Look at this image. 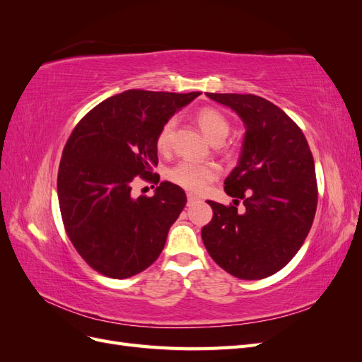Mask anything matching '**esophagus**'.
Segmentation results:
<instances>
[{"instance_id": "esophagus-1", "label": "esophagus", "mask_w": 362, "mask_h": 362, "mask_svg": "<svg viewBox=\"0 0 362 362\" xmlns=\"http://www.w3.org/2000/svg\"><path fill=\"white\" fill-rule=\"evenodd\" d=\"M199 201H201V199H199L196 194H192V193L187 194V202H189V205H192V204H194V202H199Z\"/></svg>"}]
</instances>
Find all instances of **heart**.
Here are the masks:
<instances>
[{
    "instance_id": "heart-1",
    "label": "heart",
    "mask_w": 362,
    "mask_h": 362,
    "mask_svg": "<svg viewBox=\"0 0 362 362\" xmlns=\"http://www.w3.org/2000/svg\"><path fill=\"white\" fill-rule=\"evenodd\" d=\"M196 122H198L204 136L216 144V141H223L229 133L228 119L216 108L205 107L196 115ZM175 122L168 120L160 129L157 136V148L160 151H168L172 141ZM217 168L213 164H201L189 160H182L169 170V180L175 184L181 185L182 189L190 192H201L208 184L217 177Z\"/></svg>"
}]
</instances>
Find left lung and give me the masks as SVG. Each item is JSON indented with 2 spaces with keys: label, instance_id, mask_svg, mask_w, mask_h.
Here are the masks:
<instances>
[{
  "label": "left lung",
  "instance_id": "1",
  "mask_svg": "<svg viewBox=\"0 0 362 362\" xmlns=\"http://www.w3.org/2000/svg\"><path fill=\"white\" fill-rule=\"evenodd\" d=\"M242 119L237 166L225 180L237 206L208 201L211 222L201 231L210 257L240 279H262L287 266L308 235L317 208L315 168L302 129L257 95L206 93Z\"/></svg>",
  "mask_w": 362,
  "mask_h": 362
}]
</instances>
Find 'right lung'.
<instances>
[{"label": "right lung", "instance_id": "right-lung-1", "mask_svg": "<svg viewBox=\"0 0 362 362\" xmlns=\"http://www.w3.org/2000/svg\"><path fill=\"white\" fill-rule=\"evenodd\" d=\"M199 95L125 90L74 128L59 168V205L74 247L96 272L125 279L161 254L185 193L169 181L151 198H134L131 189L137 177L152 178L161 127Z\"/></svg>", "mask_w": 362, "mask_h": 362}]
</instances>
